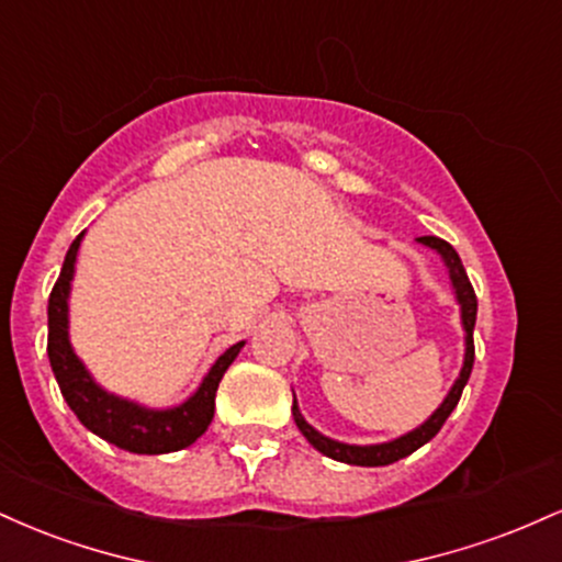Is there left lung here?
<instances>
[{
  "label": "left lung",
  "mask_w": 562,
  "mask_h": 562,
  "mask_svg": "<svg viewBox=\"0 0 562 562\" xmlns=\"http://www.w3.org/2000/svg\"><path fill=\"white\" fill-rule=\"evenodd\" d=\"M417 243L428 245V248L436 250V254L443 259V263H447L451 288H454L457 303H460L462 327H465V362H462L460 378L454 380V385H451L447 398H443L441 406H438L434 415H430L428 420L420 425V428L409 430V434L402 436V438H393V441H389V443H370V447H357V443L333 441V438L322 436L319 430H314L312 425L303 420L299 402H295V396H293V420H295V425H299L301 434L306 436V441L312 443V447L317 451H322L325 457H333V460L346 462V465H362V468L391 465V462H398L402 457H409L412 451L420 449L423 443H428L430 438H434L438 430H441V425L447 423V417L451 415V409H454L457 402H460L462 389H465V383L470 378V370H473V359H475L473 327H475V312H479V299H475V290H473V285H470L465 267H462L457 250L451 248L447 240H441V237L425 235V237H417Z\"/></svg>",
  "instance_id": "8db88e82"
}]
</instances>
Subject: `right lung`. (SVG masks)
Listing matches in <instances>:
<instances>
[{
    "label": "right lung",
    "instance_id": "right-lung-1",
    "mask_svg": "<svg viewBox=\"0 0 562 562\" xmlns=\"http://www.w3.org/2000/svg\"><path fill=\"white\" fill-rule=\"evenodd\" d=\"M81 237L83 232L70 243L47 306V353L63 398L74 409V415L79 417L83 428H89L94 436L105 438L108 443L119 449L134 451V454H169V451L190 447L209 430L211 420H214L216 389L227 367L240 353L245 340L229 346L211 367L209 375L203 378L200 389L184 404L171 406V409H147L137 402L108 393L102 385L94 383V378L89 375V370L76 357L74 346L68 340V293Z\"/></svg>",
    "mask_w": 562,
    "mask_h": 562
}]
</instances>
